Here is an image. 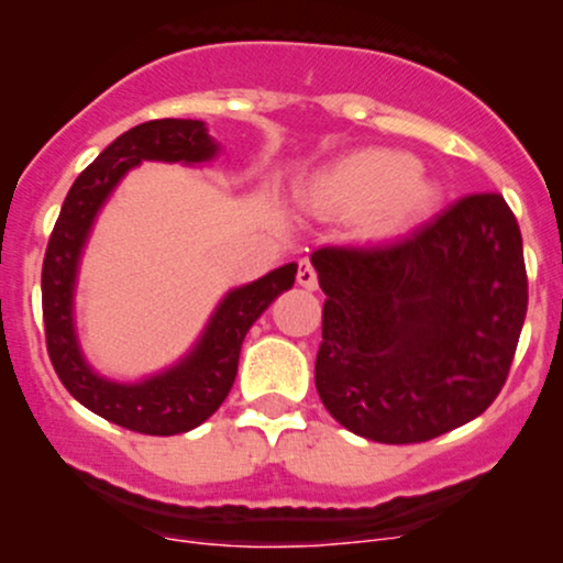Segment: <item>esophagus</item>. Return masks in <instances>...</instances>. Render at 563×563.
Wrapping results in <instances>:
<instances>
[{
  "mask_svg": "<svg viewBox=\"0 0 563 563\" xmlns=\"http://www.w3.org/2000/svg\"><path fill=\"white\" fill-rule=\"evenodd\" d=\"M297 280H299V286L308 288V291H316V288H318V275H316V269H313V264H310V261H299Z\"/></svg>",
  "mask_w": 563,
  "mask_h": 563,
  "instance_id": "esophagus-1",
  "label": "esophagus"
}]
</instances>
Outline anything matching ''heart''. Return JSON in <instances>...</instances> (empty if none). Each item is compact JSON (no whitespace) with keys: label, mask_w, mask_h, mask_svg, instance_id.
Returning a JSON list of instances; mask_svg holds the SVG:
<instances>
[{"label":"heart","mask_w":563,"mask_h":563,"mask_svg":"<svg viewBox=\"0 0 563 563\" xmlns=\"http://www.w3.org/2000/svg\"><path fill=\"white\" fill-rule=\"evenodd\" d=\"M439 192V181L408 152L367 146L318 168L305 198L323 218H367L382 234H397L422 218Z\"/></svg>","instance_id":"obj_1"}]
</instances>
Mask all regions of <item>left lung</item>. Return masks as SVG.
<instances>
[{
    "instance_id": "1",
    "label": "left lung",
    "mask_w": 563,
    "mask_h": 563,
    "mask_svg": "<svg viewBox=\"0 0 563 563\" xmlns=\"http://www.w3.org/2000/svg\"><path fill=\"white\" fill-rule=\"evenodd\" d=\"M316 389L343 428L419 444L479 417L509 376L528 308L523 236L498 192H474L376 247H318Z\"/></svg>"
}]
</instances>
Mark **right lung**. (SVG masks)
Here are the masks:
<instances>
[{
	"instance_id": "1",
	"label": "right lung",
	"mask_w": 563,
	"mask_h": 563,
	"mask_svg": "<svg viewBox=\"0 0 563 563\" xmlns=\"http://www.w3.org/2000/svg\"><path fill=\"white\" fill-rule=\"evenodd\" d=\"M220 144L201 119H152L119 135L73 181L43 258V321L51 365L81 406L119 428L144 435H176L207 422L236 378L242 340L255 318L294 286L297 264L231 288L209 316L201 338L179 362L141 382L100 376L84 356L76 329V283L100 209L130 168L144 161L201 166L218 157Z\"/></svg>"
}]
</instances>
